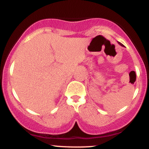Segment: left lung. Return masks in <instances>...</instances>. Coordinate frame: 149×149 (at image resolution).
Listing matches in <instances>:
<instances>
[{"instance_id":"8db88e82","label":"left lung","mask_w":149,"mask_h":149,"mask_svg":"<svg viewBox=\"0 0 149 149\" xmlns=\"http://www.w3.org/2000/svg\"><path fill=\"white\" fill-rule=\"evenodd\" d=\"M118 43L120 44V45L121 46H123V44L122 43H120V42H118Z\"/></svg>"}]
</instances>
